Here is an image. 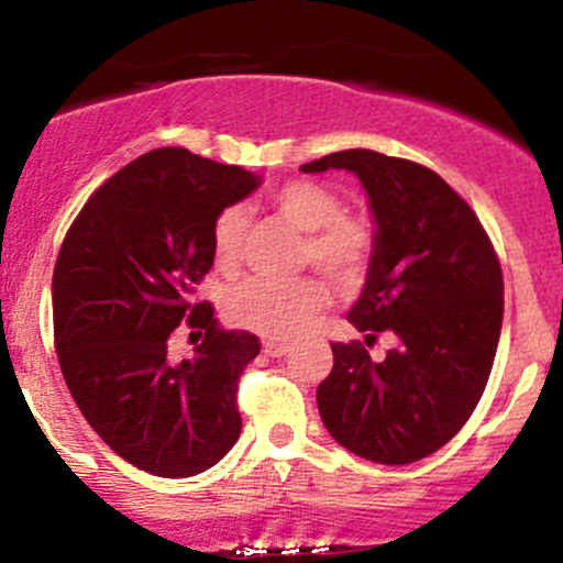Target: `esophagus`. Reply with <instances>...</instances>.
Listing matches in <instances>:
<instances>
[{
  "label": "esophagus",
  "mask_w": 563,
  "mask_h": 563,
  "mask_svg": "<svg viewBox=\"0 0 563 563\" xmlns=\"http://www.w3.org/2000/svg\"><path fill=\"white\" fill-rule=\"evenodd\" d=\"M264 354H269V357H283V354L288 352V344L286 341H275V339H269V341H264Z\"/></svg>",
  "instance_id": "1"
}]
</instances>
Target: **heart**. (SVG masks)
Segmentation results:
<instances>
[{
  "label": "heart",
  "mask_w": 563,
  "mask_h": 563,
  "mask_svg": "<svg viewBox=\"0 0 563 563\" xmlns=\"http://www.w3.org/2000/svg\"><path fill=\"white\" fill-rule=\"evenodd\" d=\"M273 206L294 228L303 230L301 264H312L333 286L354 288L371 273L378 251L376 224L363 214L344 211V200L314 179H290L273 192ZM249 232L243 206L219 211L211 228V249L219 269H232L241 260ZM328 303V290L318 277H249L224 296L230 322L269 339H290Z\"/></svg>",
  "instance_id": "b5f03b06"
}]
</instances>
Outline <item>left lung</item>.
Returning a JSON list of instances; mask_svg holds the SVG:
<instances>
[{
    "label": "left lung",
    "mask_w": 563,
    "mask_h": 563,
    "mask_svg": "<svg viewBox=\"0 0 563 563\" xmlns=\"http://www.w3.org/2000/svg\"><path fill=\"white\" fill-rule=\"evenodd\" d=\"M349 169L365 185L378 251L346 320L397 349L373 363L335 341L318 386L325 429L367 461L405 466L450 442L479 405L503 325V269L474 209L437 172L376 151H341L301 172Z\"/></svg>",
    "instance_id": "obj_1"
}]
</instances>
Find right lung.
<instances>
[{"instance_id":"add662e5","label":"right lung","mask_w":563,"mask_h":563,"mask_svg":"<svg viewBox=\"0 0 563 563\" xmlns=\"http://www.w3.org/2000/svg\"><path fill=\"white\" fill-rule=\"evenodd\" d=\"M256 187L241 166L158 147L115 172L60 245L53 325L63 378L102 442L147 474L196 476L241 437L238 384L262 344L222 331L196 296L214 264V219ZM183 321L197 357L177 364L170 339Z\"/></svg>"}]
</instances>
